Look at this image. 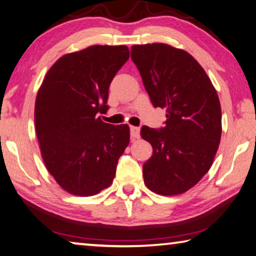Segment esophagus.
<instances>
[{
	"label": "esophagus",
	"mask_w": 256,
	"mask_h": 256,
	"mask_svg": "<svg viewBox=\"0 0 256 256\" xmlns=\"http://www.w3.org/2000/svg\"><path fill=\"white\" fill-rule=\"evenodd\" d=\"M131 136L133 140L136 139H139L140 136V128H136V126H131Z\"/></svg>",
	"instance_id": "1"
}]
</instances>
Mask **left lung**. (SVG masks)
Masks as SVG:
<instances>
[{
	"label": "left lung",
	"mask_w": 256,
	"mask_h": 256,
	"mask_svg": "<svg viewBox=\"0 0 256 256\" xmlns=\"http://www.w3.org/2000/svg\"><path fill=\"white\" fill-rule=\"evenodd\" d=\"M154 107L165 108L163 128H141L152 147L144 184L162 196L188 192L208 172L222 132L221 104L210 77L194 56L165 43L131 48Z\"/></svg>",
	"instance_id": "1"
}]
</instances>
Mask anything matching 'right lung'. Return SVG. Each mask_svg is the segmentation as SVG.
I'll list each match as a JSON object with an SVG mask.
<instances>
[{
  "label": "right lung",
  "instance_id": "1",
  "mask_svg": "<svg viewBox=\"0 0 256 256\" xmlns=\"http://www.w3.org/2000/svg\"><path fill=\"white\" fill-rule=\"evenodd\" d=\"M126 46H92L67 54L48 70L35 101V131L46 170L64 192L93 196L112 184L130 144L128 124L96 117L108 110V88L128 62Z\"/></svg>",
  "mask_w": 256,
  "mask_h": 256
}]
</instances>
